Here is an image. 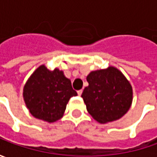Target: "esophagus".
I'll return each instance as SVG.
<instances>
[{"label":"esophagus","instance_id":"1","mask_svg":"<svg viewBox=\"0 0 157 157\" xmlns=\"http://www.w3.org/2000/svg\"><path fill=\"white\" fill-rule=\"evenodd\" d=\"M82 93H83V90H78V94L79 96L81 95Z\"/></svg>","mask_w":157,"mask_h":157}]
</instances>
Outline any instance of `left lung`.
Masks as SVG:
<instances>
[{
  "mask_svg": "<svg viewBox=\"0 0 157 157\" xmlns=\"http://www.w3.org/2000/svg\"><path fill=\"white\" fill-rule=\"evenodd\" d=\"M86 80L89 85L81 97L88 113L98 122L117 121L129 110L133 101L132 86L116 67L93 71Z\"/></svg>",
  "mask_w": 157,
  "mask_h": 157,
  "instance_id": "obj_1",
  "label": "left lung"
}]
</instances>
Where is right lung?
Listing matches in <instances>:
<instances>
[{
	"instance_id": "1",
	"label": "right lung",
	"mask_w": 157,
	"mask_h": 157,
	"mask_svg": "<svg viewBox=\"0 0 157 157\" xmlns=\"http://www.w3.org/2000/svg\"><path fill=\"white\" fill-rule=\"evenodd\" d=\"M22 95L32 116L52 123L63 117L69 100L78 94L63 71L42 64L25 83Z\"/></svg>"
}]
</instances>
